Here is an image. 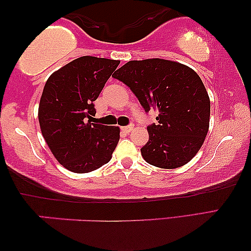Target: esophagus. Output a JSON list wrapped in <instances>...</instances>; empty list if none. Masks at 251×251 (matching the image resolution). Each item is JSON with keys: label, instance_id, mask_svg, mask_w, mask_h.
Instances as JSON below:
<instances>
[{"label": "esophagus", "instance_id": "34e87169", "mask_svg": "<svg viewBox=\"0 0 251 251\" xmlns=\"http://www.w3.org/2000/svg\"><path fill=\"white\" fill-rule=\"evenodd\" d=\"M132 128H133V126L131 125V126H121V130H123V131L128 133V132L131 131Z\"/></svg>", "mask_w": 251, "mask_h": 251}]
</instances>
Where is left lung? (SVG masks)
Here are the masks:
<instances>
[{"label":"left lung","instance_id":"8db88e82","mask_svg":"<svg viewBox=\"0 0 251 251\" xmlns=\"http://www.w3.org/2000/svg\"><path fill=\"white\" fill-rule=\"evenodd\" d=\"M128 85L146 113L156 111L157 123L147 126L150 139L140 149L144 160L163 169L193 159L209 129L210 100L201 78L176 61L131 60L113 74Z\"/></svg>","mask_w":251,"mask_h":251}]
</instances>
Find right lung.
I'll list each match as a JSON object with an SVG mask.
<instances>
[{
    "label": "right lung",
    "mask_w": 251,
    "mask_h": 251,
    "mask_svg": "<svg viewBox=\"0 0 251 251\" xmlns=\"http://www.w3.org/2000/svg\"><path fill=\"white\" fill-rule=\"evenodd\" d=\"M119 60L84 56L54 72L44 85L39 105L42 135L61 166L85 174L112 159L119 126L91 123L94 101L119 66Z\"/></svg>",
    "instance_id": "add662e5"
}]
</instances>
